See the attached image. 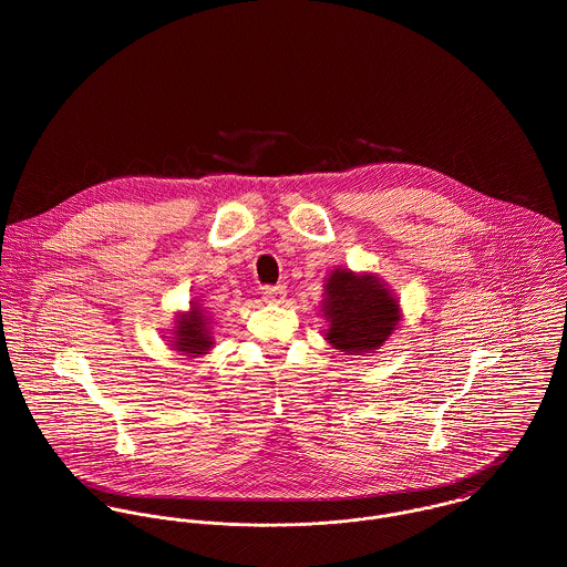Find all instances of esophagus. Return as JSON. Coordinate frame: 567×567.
<instances>
[{
	"mask_svg": "<svg viewBox=\"0 0 567 567\" xmlns=\"http://www.w3.org/2000/svg\"><path fill=\"white\" fill-rule=\"evenodd\" d=\"M286 286H268L264 288V301L266 303H284L286 301Z\"/></svg>",
	"mask_w": 567,
	"mask_h": 567,
	"instance_id": "esophagus-1",
	"label": "esophagus"
}]
</instances>
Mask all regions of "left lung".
Wrapping results in <instances>:
<instances>
[{
  "instance_id": "obj_1",
  "label": "left lung",
  "mask_w": 567,
  "mask_h": 567,
  "mask_svg": "<svg viewBox=\"0 0 567 567\" xmlns=\"http://www.w3.org/2000/svg\"><path fill=\"white\" fill-rule=\"evenodd\" d=\"M323 288L324 340L344 355L375 353L402 323L400 297L375 272L333 268Z\"/></svg>"
}]
</instances>
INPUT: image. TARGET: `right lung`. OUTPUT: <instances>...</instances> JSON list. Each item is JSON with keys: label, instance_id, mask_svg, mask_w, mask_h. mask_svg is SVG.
Wrapping results in <instances>:
<instances>
[{"label": "right lung", "instance_id": "right-lung-1", "mask_svg": "<svg viewBox=\"0 0 567 567\" xmlns=\"http://www.w3.org/2000/svg\"><path fill=\"white\" fill-rule=\"evenodd\" d=\"M214 321L203 308L200 299L189 301L187 312H176L174 329H169L167 342L174 351H181L185 355H205L209 349H214Z\"/></svg>", "mask_w": 567, "mask_h": 567}]
</instances>
